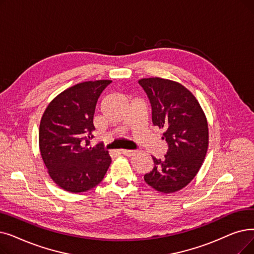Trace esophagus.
Wrapping results in <instances>:
<instances>
[{
    "mask_svg": "<svg viewBox=\"0 0 254 254\" xmlns=\"http://www.w3.org/2000/svg\"><path fill=\"white\" fill-rule=\"evenodd\" d=\"M120 153H123V154H125V156H127V157H131V156H134V154L136 153V151H135V150H127V149H121V150H120Z\"/></svg>",
    "mask_w": 254,
    "mask_h": 254,
    "instance_id": "34e87169",
    "label": "esophagus"
}]
</instances>
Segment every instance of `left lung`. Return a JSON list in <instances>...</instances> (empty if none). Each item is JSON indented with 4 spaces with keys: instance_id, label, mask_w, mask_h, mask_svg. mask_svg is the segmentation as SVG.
Returning a JSON list of instances; mask_svg holds the SVG:
<instances>
[{
    "instance_id": "left-lung-1",
    "label": "left lung",
    "mask_w": 254,
    "mask_h": 254,
    "mask_svg": "<svg viewBox=\"0 0 254 254\" xmlns=\"http://www.w3.org/2000/svg\"><path fill=\"white\" fill-rule=\"evenodd\" d=\"M151 105L153 126L163 128L168 144L163 159L152 157L154 167L145 183L162 193L180 191L199 171L208 146L205 114L193 93L182 84L162 78L139 80Z\"/></svg>"
}]
</instances>
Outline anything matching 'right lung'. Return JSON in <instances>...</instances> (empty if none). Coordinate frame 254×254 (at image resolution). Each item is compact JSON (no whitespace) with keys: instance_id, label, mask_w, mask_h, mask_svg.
Returning a JSON list of instances; mask_svg holds the SVG:
<instances>
[{"instance_id":"right-lung-1","label":"right lung","mask_w":254,"mask_h":254,"mask_svg":"<svg viewBox=\"0 0 254 254\" xmlns=\"http://www.w3.org/2000/svg\"><path fill=\"white\" fill-rule=\"evenodd\" d=\"M111 80L75 84L48 105L39 126V148L51 179L61 189L86 192L100 184L111 164L101 144L88 147L93 137L98 97Z\"/></svg>"}]
</instances>
